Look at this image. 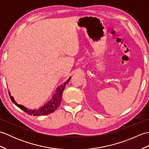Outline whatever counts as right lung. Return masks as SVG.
Masks as SVG:
<instances>
[{"mask_svg":"<svg viewBox=\"0 0 149 149\" xmlns=\"http://www.w3.org/2000/svg\"><path fill=\"white\" fill-rule=\"evenodd\" d=\"M70 79L71 77H70L65 82V83H64V84H61V86L58 87L57 90H56V93L52 95V99H50V100L48 101V102H47L45 105L43 106L42 107H40L38 109H34V110L28 109L27 107H24V106L17 104V102L15 100L14 98L12 96H11L10 92H9V95H10V98L12 102H13L17 107H18L19 108H20L22 110H23L24 111L27 113V114H29V115H33V116H41V115H49V114L52 113L54 111H55V110L58 109V107L60 106V104H61V99H62L63 92L65 90L66 84H68Z\"/></svg>","mask_w":149,"mask_h":149,"instance_id":"add662e5","label":"right lung"}]
</instances>
